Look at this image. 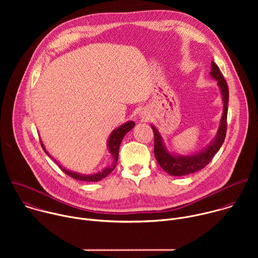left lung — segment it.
I'll use <instances>...</instances> for the list:
<instances>
[{"label":"left lung","mask_w":258,"mask_h":258,"mask_svg":"<svg viewBox=\"0 0 258 258\" xmlns=\"http://www.w3.org/2000/svg\"><path fill=\"white\" fill-rule=\"evenodd\" d=\"M210 76L217 81V85L223 95L224 101V112L223 117L220 119V124L218 127L217 136L215 140L207 147V148L195 155L190 156H173L169 154L162 144V139L156 130L152 125L154 133V155L158 164L170 175L182 176L190 173L197 172L204 168L213 158V156L218 152L219 148L225 142L227 135V116H228V102H229V88L224 76L220 72L218 66L212 61Z\"/></svg>","instance_id":"left-lung-1"}]
</instances>
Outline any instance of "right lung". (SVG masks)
Here are the masks:
<instances>
[{"label":"right lung","instance_id":"obj_1","mask_svg":"<svg viewBox=\"0 0 258 258\" xmlns=\"http://www.w3.org/2000/svg\"><path fill=\"white\" fill-rule=\"evenodd\" d=\"M135 126V122L134 121H128L124 124H122L121 126H119L118 128L114 130L112 132V134L110 135L109 137V141H108V148H109V151L110 153H111V155L113 156V164L111 166H109L107 168H105L103 171L101 172H98V173H95V174H91V175H85V174H81V173H77V172H71L65 168H63L56 160V163L59 165L60 169L66 173L67 175L73 177L75 179H78V180H84V181H98L104 177H106L110 172H111L116 164H117V160H118V152H119V147H120V143L123 139V137L126 135V133H128L133 127ZM41 145H42V148L44 149V151L46 152L47 155H49V153L46 151L45 147L43 145V143L41 142ZM50 156V155H49Z\"/></svg>","mask_w":258,"mask_h":258}]
</instances>
